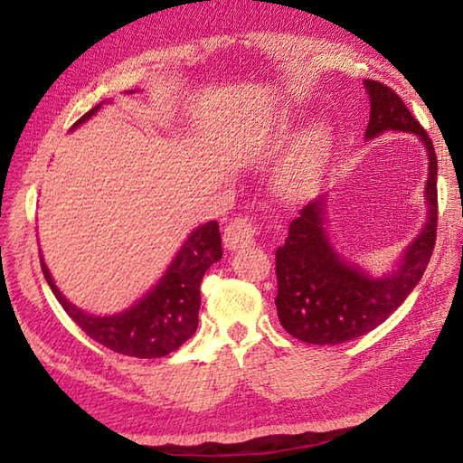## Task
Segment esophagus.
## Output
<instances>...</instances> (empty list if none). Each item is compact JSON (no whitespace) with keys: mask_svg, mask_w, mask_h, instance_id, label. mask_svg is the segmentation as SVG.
Wrapping results in <instances>:
<instances>
[{"mask_svg":"<svg viewBox=\"0 0 463 463\" xmlns=\"http://www.w3.org/2000/svg\"><path fill=\"white\" fill-rule=\"evenodd\" d=\"M257 239V224L253 218L247 216H237L234 221L224 226V247L226 249H241L247 247Z\"/></svg>","mask_w":463,"mask_h":463,"instance_id":"esophagus-1","label":"esophagus"}]
</instances>
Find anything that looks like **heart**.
<instances>
[{
  "label": "heart",
  "mask_w": 463,
  "mask_h": 463,
  "mask_svg": "<svg viewBox=\"0 0 463 463\" xmlns=\"http://www.w3.org/2000/svg\"><path fill=\"white\" fill-rule=\"evenodd\" d=\"M286 124H279L284 128ZM328 143V128L325 124H315L298 138L292 159L288 161L279 175V190L288 195H298L307 190L323 159V153Z\"/></svg>",
  "instance_id": "b5f03b06"
}]
</instances>
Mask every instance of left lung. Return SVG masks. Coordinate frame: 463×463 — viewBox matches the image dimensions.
<instances>
[{"mask_svg":"<svg viewBox=\"0 0 463 463\" xmlns=\"http://www.w3.org/2000/svg\"><path fill=\"white\" fill-rule=\"evenodd\" d=\"M370 93V122L365 138L383 130L412 132L429 153L425 226L402 261L386 278H372L362 268L345 261L326 234L328 195L308 202L289 222L288 239L276 250L278 296L281 326L310 345H339L357 339L382 325L406 300L425 273L437 239V155L425 128L404 106L394 90L365 80Z\"/></svg>","mask_w":463,"mask_h":463,"instance_id":"1","label":"left lung"}]
</instances>
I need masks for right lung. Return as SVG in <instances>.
<instances>
[{"label":"right lung","mask_w":463,"mask_h":463,"mask_svg":"<svg viewBox=\"0 0 463 463\" xmlns=\"http://www.w3.org/2000/svg\"><path fill=\"white\" fill-rule=\"evenodd\" d=\"M99 108L101 104L83 114L73 128L90 120ZM221 245V231L216 221L198 226L179 249L159 284L140 298L135 307L112 317H93L73 307L54 286L51 271L43 260L41 268L61 307L85 335L116 354L155 359L182 347L198 328L200 284L210 265L222 257Z\"/></svg>","instance_id":"obj_1"}]
</instances>
